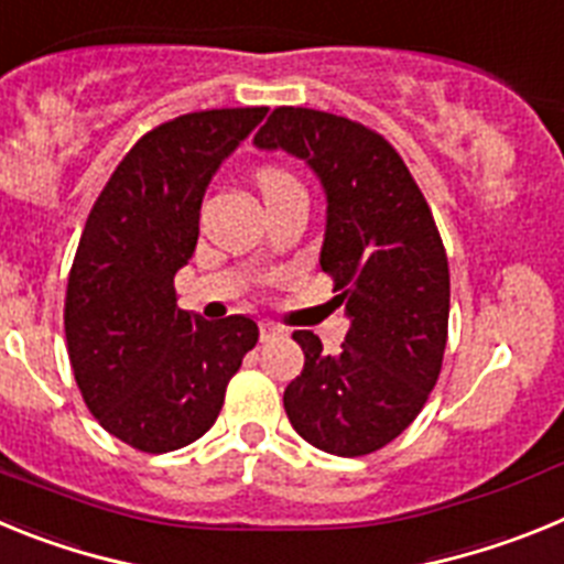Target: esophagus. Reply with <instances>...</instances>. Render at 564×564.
Wrapping results in <instances>:
<instances>
[{
    "instance_id": "obj_1",
    "label": "esophagus",
    "mask_w": 564,
    "mask_h": 564,
    "mask_svg": "<svg viewBox=\"0 0 564 564\" xmlns=\"http://www.w3.org/2000/svg\"><path fill=\"white\" fill-rule=\"evenodd\" d=\"M276 336H282V327L271 325V322H259V338H262V341H271V338Z\"/></svg>"
}]
</instances>
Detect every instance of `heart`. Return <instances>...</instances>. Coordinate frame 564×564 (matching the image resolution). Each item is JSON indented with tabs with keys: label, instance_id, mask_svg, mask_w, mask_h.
<instances>
[{
	"label": "heart",
	"instance_id": "1",
	"mask_svg": "<svg viewBox=\"0 0 564 564\" xmlns=\"http://www.w3.org/2000/svg\"><path fill=\"white\" fill-rule=\"evenodd\" d=\"M257 183H259V192H262V197H268V194H273V192H282V188L299 186L296 177H293V174L282 166H262L257 172Z\"/></svg>",
	"mask_w": 564,
	"mask_h": 564
}]
</instances>
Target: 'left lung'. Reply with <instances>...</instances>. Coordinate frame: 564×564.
I'll return each mask as SVG.
<instances>
[{
	"label": "left lung",
	"instance_id": "obj_1",
	"mask_svg": "<svg viewBox=\"0 0 564 564\" xmlns=\"http://www.w3.org/2000/svg\"><path fill=\"white\" fill-rule=\"evenodd\" d=\"M296 154L325 186L322 271L350 316L338 356L311 330L293 341L305 370L285 390L293 430L311 446L361 457L395 441L423 410L449 336V262L432 208L392 143L364 123L276 107L253 138Z\"/></svg>",
	"mask_w": 564,
	"mask_h": 564
}]
</instances>
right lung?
Instances as JSON below:
<instances>
[{
    "label": "right lung",
    "mask_w": 564,
    "mask_h": 564,
    "mask_svg": "<svg viewBox=\"0 0 564 564\" xmlns=\"http://www.w3.org/2000/svg\"><path fill=\"white\" fill-rule=\"evenodd\" d=\"M268 107L203 109L149 129L89 212L64 296V336L84 403L147 455L214 426L259 330L248 316L181 311L174 273L192 259L212 174Z\"/></svg>",
    "instance_id": "1"
}]
</instances>
